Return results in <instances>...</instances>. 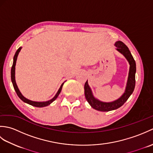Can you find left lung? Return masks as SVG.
<instances>
[{
  "label": "left lung",
  "mask_w": 153,
  "mask_h": 153,
  "mask_svg": "<svg viewBox=\"0 0 153 153\" xmlns=\"http://www.w3.org/2000/svg\"><path fill=\"white\" fill-rule=\"evenodd\" d=\"M115 46L116 47V49L122 53L126 59L129 62L130 68H129V76L127 83V86L126 91L122 96L118 100H115L111 102H103L100 100L96 99L93 96V94L91 90L90 87L87 83V81L84 85V90H85V96L87 102L91 106L92 108L99 111L102 112H108L110 110H116L120 108L124 104L126 100L134 92V90L135 85V72H136V64L135 61L134 57L131 55L130 51H129L128 47L122 41H117L115 43Z\"/></svg>",
  "instance_id": "left-lung-1"
}]
</instances>
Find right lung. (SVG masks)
<instances>
[{
  "instance_id": "obj_1",
  "label": "right lung",
  "mask_w": 153,
  "mask_h": 153,
  "mask_svg": "<svg viewBox=\"0 0 153 153\" xmlns=\"http://www.w3.org/2000/svg\"><path fill=\"white\" fill-rule=\"evenodd\" d=\"M22 47H19L18 49L16 51L15 55L14 56V61H13V64H12V69H11V79H12V82L13 84V86H14V88L16 91V93H17L18 96L19 97V98L20 99L22 100H23L24 102H26L29 105H32L33 106L35 107H44V106H47L48 105H49L51 103L53 102L54 100H56V99L58 97V96L59 95V94L61 92V90L62 88V86L64 85V83L62 84L59 90L58 91L57 93L56 94V95L54 97V98L52 99L51 100H48V101H46V102H35V101H32V100H28L26 98H25V97L23 96L20 91H19L18 88V86L16 85V81H15V66H16V60H17V57H18V55L19 53V51H20Z\"/></svg>"
}]
</instances>
